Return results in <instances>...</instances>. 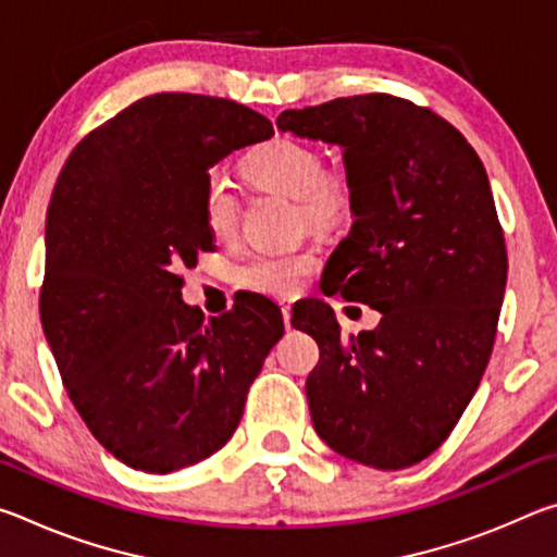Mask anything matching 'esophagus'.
<instances>
[{
  "mask_svg": "<svg viewBox=\"0 0 557 557\" xmlns=\"http://www.w3.org/2000/svg\"><path fill=\"white\" fill-rule=\"evenodd\" d=\"M282 322H285V329H292V309H289V305L282 307Z\"/></svg>",
  "mask_w": 557,
  "mask_h": 557,
  "instance_id": "34e87169",
  "label": "esophagus"
}]
</instances>
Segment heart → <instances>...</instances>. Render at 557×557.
Masks as SVG:
<instances>
[{
  "mask_svg": "<svg viewBox=\"0 0 557 557\" xmlns=\"http://www.w3.org/2000/svg\"><path fill=\"white\" fill-rule=\"evenodd\" d=\"M252 182L299 201L307 221L334 225L351 211V188L342 172H324V157L314 147L295 139H272L245 162ZM203 223L213 238L225 240L238 228L240 201L223 174H211L201 196ZM317 268V252L309 248L285 252H260L243 262L235 277L243 287L265 292L272 297H289Z\"/></svg>",
  "mask_w": 557,
  "mask_h": 557,
  "instance_id": "obj_1",
  "label": "heart"
}]
</instances>
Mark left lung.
I'll return each instance as SVG.
<instances>
[{
	"mask_svg": "<svg viewBox=\"0 0 557 557\" xmlns=\"http://www.w3.org/2000/svg\"><path fill=\"white\" fill-rule=\"evenodd\" d=\"M277 129L342 149L354 223L322 292L381 312L358 336H342L324 299L292 312L319 344L305 385L317 435L358 465H418L457 425L494 348L506 248L486 169L447 120L383 92L285 110Z\"/></svg>",
	"mask_w": 557,
	"mask_h": 557,
	"instance_id": "obj_1",
	"label": "left lung"
}]
</instances>
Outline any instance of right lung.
I'll return each instance as SVG.
<instances>
[{"instance_id": "obj_1", "label": "right lung", "mask_w": 557, "mask_h": 557, "mask_svg": "<svg viewBox=\"0 0 557 557\" xmlns=\"http://www.w3.org/2000/svg\"><path fill=\"white\" fill-rule=\"evenodd\" d=\"M270 137L238 102L162 92L90 132L55 182L44 334L92 437L132 469L169 474L219 451L285 334L272 305L206 319L178 277L213 248L211 166Z\"/></svg>"}]
</instances>
